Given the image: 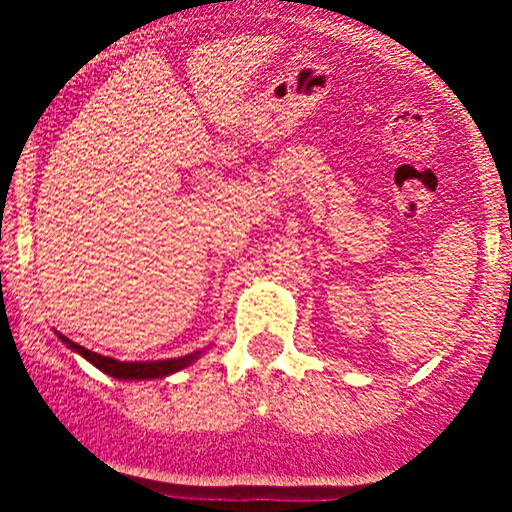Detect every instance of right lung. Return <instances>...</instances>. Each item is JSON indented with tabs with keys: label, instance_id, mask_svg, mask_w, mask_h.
<instances>
[{
	"label": "right lung",
	"instance_id": "add662e5",
	"mask_svg": "<svg viewBox=\"0 0 512 512\" xmlns=\"http://www.w3.org/2000/svg\"><path fill=\"white\" fill-rule=\"evenodd\" d=\"M57 337L62 339L64 344L69 346V349L76 351V354H81L86 358L88 363H93L98 370H103V373H108L110 378H117V380H151V378H166L170 373H178V370L187 368L190 363H195L199 356H202V351H195V354H187V356H180V358H166V361H117V358H110V356H101L96 354V351H88L84 349L81 344L72 342L69 337H64V334L57 332Z\"/></svg>",
	"mask_w": 512,
	"mask_h": 512
}]
</instances>
